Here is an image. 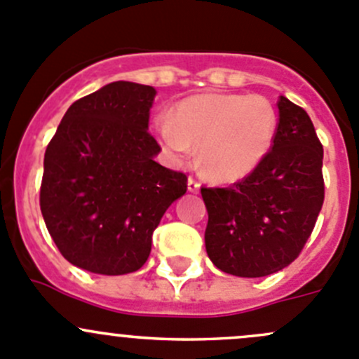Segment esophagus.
<instances>
[{"mask_svg": "<svg viewBox=\"0 0 359 359\" xmlns=\"http://www.w3.org/2000/svg\"><path fill=\"white\" fill-rule=\"evenodd\" d=\"M187 189H189L191 193H198V191H200V182H198L194 177H189V179H187Z\"/></svg>", "mask_w": 359, "mask_h": 359, "instance_id": "obj_1", "label": "esophagus"}]
</instances>
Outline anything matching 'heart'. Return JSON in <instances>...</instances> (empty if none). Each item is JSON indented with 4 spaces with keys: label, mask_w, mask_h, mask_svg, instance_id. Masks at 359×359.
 Returning a JSON list of instances; mask_svg holds the SVG:
<instances>
[{
    "label": "heart",
    "mask_w": 359,
    "mask_h": 359,
    "mask_svg": "<svg viewBox=\"0 0 359 359\" xmlns=\"http://www.w3.org/2000/svg\"><path fill=\"white\" fill-rule=\"evenodd\" d=\"M156 131L166 151L186 161L200 149V166L215 182L233 184L263 163L277 135V112L257 95L205 93L182 100Z\"/></svg>",
    "instance_id": "1"
}]
</instances>
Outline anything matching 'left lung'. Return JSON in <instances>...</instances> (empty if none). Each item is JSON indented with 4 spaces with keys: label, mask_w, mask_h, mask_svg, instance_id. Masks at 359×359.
<instances>
[{
    "label": "left lung",
    "mask_w": 359,
    "mask_h": 359,
    "mask_svg": "<svg viewBox=\"0 0 359 359\" xmlns=\"http://www.w3.org/2000/svg\"><path fill=\"white\" fill-rule=\"evenodd\" d=\"M277 107L276 140L263 163L229 187H201L207 254L236 277H264L293 263L325 201L323 145L311 117L286 96Z\"/></svg>",
    "instance_id": "obj_1"
}]
</instances>
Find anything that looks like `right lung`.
Masks as SVG:
<instances>
[{
	"label": "right lung",
	"instance_id": "1",
	"mask_svg": "<svg viewBox=\"0 0 359 359\" xmlns=\"http://www.w3.org/2000/svg\"><path fill=\"white\" fill-rule=\"evenodd\" d=\"M154 96L151 86L107 83L66 110L47 145L41 215L65 259L87 272L144 266L163 214L187 191L186 173L154 161Z\"/></svg>",
	"mask_w": 359,
	"mask_h": 359
}]
</instances>
